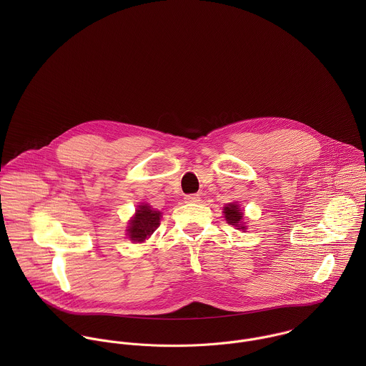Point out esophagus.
<instances>
[{"label":"esophagus","mask_w":366,"mask_h":366,"mask_svg":"<svg viewBox=\"0 0 366 366\" xmlns=\"http://www.w3.org/2000/svg\"><path fill=\"white\" fill-rule=\"evenodd\" d=\"M186 203H199L200 202V196L199 194H187L184 197Z\"/></svg>","instance_id":"obj_1"}]
</instances>
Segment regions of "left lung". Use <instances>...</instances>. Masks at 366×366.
<instances>
[{
	"instance_id": "1",
	"label": "left lung",
	"mask_w": 366,
	"mask_h": 366,
	"mask_svg": "<svg viewBox=\"0 0 366 366\" xmlns=\"http://www.w3.org/2000/svg\"><path fill=\"white\" fill-rule=\"evenodd\" d=\"M224 217L227 219V222L232 227H237V229H247L245 222H244V214L239 209L238 204L235 203H229L228 206L224 207Z\"/></svg>"
}]
</instances>
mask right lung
<instances>
[{"instance_id": "right-lung-1", "label": "right lung", "mask_w": 366, "mask_h": 366, "mask_svg": "<svg viewBox=\"0 0 366 366\" xmlns=\"http://www.w3.org/2000/svg\"><path fill=\"white\" fill-rule=\"evenodd\" d=\"M160 211L152 209L149 204H141L129 221L128 238L135 244L147 241L160 225Z\"/></svg>"}]
</instances>
